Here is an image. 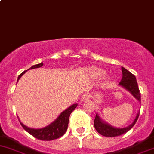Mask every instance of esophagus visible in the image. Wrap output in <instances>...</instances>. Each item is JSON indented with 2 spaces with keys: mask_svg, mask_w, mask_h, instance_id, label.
Listing matches in <instances>:
<instances>
[{
  "mask_svg": "<svg viewBox=\"0 0 154 154\" xmlns=\"http://www.w3.org/2000/svg\"><path fill=\"white\" fill-rule=\"evenodd\" d=\"M89 97H90L89 94H84L83 96H82L81 100H83V101H85V100H88V99H89Z\"/></svg>",
  "mask_w": 154,
  "mask_h": 154,
  "instance_id": "34e87169",
  "label": "esophagus"
}]
</instances>
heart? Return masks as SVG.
I'll return each instance as SVG.
<instances>
[{"label":"heart","mask_w":154,"mask_h":154,"mask_svg":"<svg viewBox=\"0 0 154 154\" xmlns=\"http://www.w3.org/2000/svg\"><path fill=\"white\" fill-rule=\"evenodd\" d=\"M86 74L88 77L93 79H99L105 74V71L103 68L97 66H91L86 69ZM107 79L105 80L106 81Z\"/></svg>","instance_id":"obj_1"}]
</instances>
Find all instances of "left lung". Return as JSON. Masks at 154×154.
<instances>
[{
    "instance_id": "1",
    "label": "left lung",
    "mask_w": 154,
    "mask_h": 154,
    "mask_svg": "<svg viewBox=\"0 0 154 154\" xmlns=\"http://www.w3.org/2000/svg\"><path fill=\"white\" fill-rule=\"evenodd\" d=\"M122 79L119 85L127 90L130 93H131L132 95L141 103V94L139 87H138L136 77L124 67H122ZM139 116V112H138L136 119L130 125L124 127V128H117V127H112L109 124L104 122L103 119H100L99 115L97 113L94 121V128L102 136H106V137H116V136H121V135L128 132L137 122Z\"/></svg>"
}]
</instances>
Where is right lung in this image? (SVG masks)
<instances>
[{
    "mask_svg": "<svg viewBox=\"0 0 154 154\" xmlns=\"http://www.w3.org/2000/svg\"><path fill=\"white\" fill-rule=\"evenodd\" d=\"M42 66L43 63H39V64L34 65L32 67L29 68L28 70L40 68ZM26 71H24V72H22L19 76H18V80H19V79L21 78V77L23 74H25ZM77 106V103L71 105V106L68 107V108L66 109V110H64L54 122H53L52 123L50 124V125H48L47 127H43V128H29V127L24 125V124L21 123V122H20V120L19 122L20 124L22 126L23 128H24L27 133H29V134L32 135L33 137L43 141L54 140V139H58V138L61 137V136H63V135L65 134V133H66V130H67L68 129L70 115H71V113L75 109V108Z\"/></svg>",
    "mask_w": 154,
    "mask_h": 154,
    "instance_id": "1",
    "label": "right lung"
}]
</instances>
